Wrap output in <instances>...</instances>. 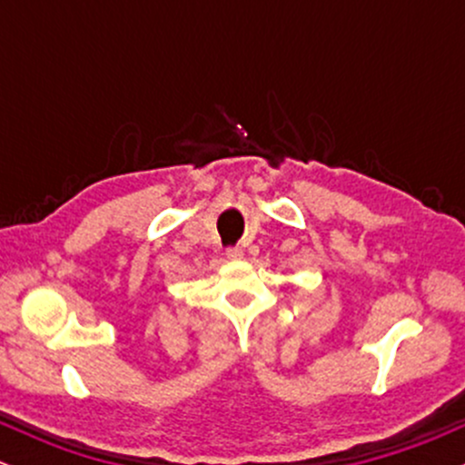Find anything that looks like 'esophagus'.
<instances>
[{
  "label": "esophagus",
  "mask_w": 465,
  "mask_h": 465,
  "mask_svg": "<svg viewBox=\"0 0 465 465\" xmlns=\"http://www.w3.org/2000/svg\"><path fill=\"white\" fill-rule=\"evenodd\" d=\"M242 249H240V247H232V249H227V258L229 260H240V258H242Z\"/></svg>",
  "instance_id": "esophagus-1"
}]
</instances>
